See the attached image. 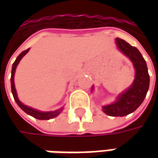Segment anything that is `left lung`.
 I'll use <instances>...</instances> for the list:
<instances>
[{"label": "left lung", "instance_id": "left-lung-1", "mask_svg": "<svg viewBox=\"0 0 158 158\" xmlns=\"http://www.w3.org/2000/svg\"><path fill=\"white\" fill-rule=\"evenodd\" d=\"M117 45L132 61L135 69V79L125 92L118 97L116 102L103 106V112L113 117H123L135 112L143 102L149 89L150 77L146 61L138 49L123 40L117 38Z\"/></svg>", "mask_w": 158, "mask_h": 158}]
</instances>
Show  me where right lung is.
<instances>
[{"label": "right lung", "mask_w": 158, "mask_h": 158, "mask_svg": "<svg viewBox=\"0 0 158 158\" xmlns=\"http://www.w3.org/2000/svg\"><path fill=\"white\" fill-rule=\"evenodd\" d=\"M29 49H27L25 51H23V52L20 53V55L17 57V59L15 60V62H13L12 64V76H11V86H12V95H13V97H14V100L15 102H17V104L19 105V107L21 108L22 110H23L26 113H28L29 115L30 116L34 117L37 119H40V120H48V119L53 118L58 115L59 113L62 112V108H60L58 110H56L54 112H48V113H44V112H40V111H37L35 109H33L31 107L29 106H27L25 105H23L20 101L18 98L17 96V92H16V89H15V85H14V73H15V70L17 66L19 64V62H20V60L22 59V57L23 56L25 55L27 52H29Z\"/></svg>", "instance_id": "add662e5"}]
</instances>
